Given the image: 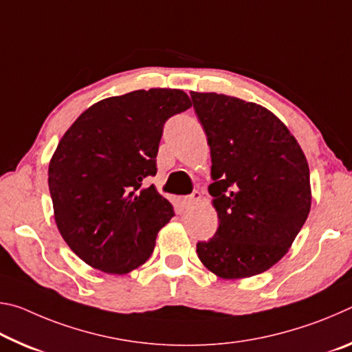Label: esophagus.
Instances as JSON below:
<instances>
[{
  "label": "esophagus",
  "mask_w": 352,
  "mask_h": 352,
  "mask_svg": "<svg viewBox=\"0 0 352 352\" xmlns=\"http://www.w3.org/2000/svg\"><path fill=\"white\" fill-rule=\"evenodd\" d=\"M200 199H201V194L199 190H195V192H192V195H189V197L184 199V204H186L188 208H192L199 204Z\"/></svg>",
  "instance_id": "1"
}]
</instances>
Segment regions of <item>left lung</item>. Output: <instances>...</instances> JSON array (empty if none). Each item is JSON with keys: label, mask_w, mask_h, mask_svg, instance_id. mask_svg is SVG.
Here are the masks:
<instances>
[{"label": "left lung", "mask_w": 352, "mask_h": 352, "mask_svg": "<svg viewBox=\"0 0 352 352\" xmlns=\"http://www.w3.org/2000/svg\"><path fill=\"white\" fill-rule=\"evenodd\" d=\"M190 99L211 148L208 189L219 216L199 259L223 279L259 275L289 252L311 211L307 160L265 107L217 93Z\"/></svg>", "instance_id": "obj_1"}]
</instances>
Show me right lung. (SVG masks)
I'll use <instances>...</instances> for the list:
<instances>
[{"label": "right lung", "instance_id": "obj_1", "mask_svg": "<svg viewBox=\"0 0 352 352\" xmlns=\"http://www.w3.org/2000/svg\"><path fill=\"white\" fill-rule=\"evenodd\" d=\"M182 90L151 88L99 100L58 141L47 183L63 241L93 269L126 275L151 258L174 208L144 178L157 174L170 116L188 110Z\"/></svg>", "mask_w": 352, "mask_h": 352}]
</instances>
